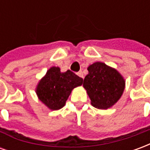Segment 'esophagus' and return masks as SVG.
Returning a JSON list of instances; mask_svg holds the SVG:
<instances>
[{
  "label": "esophagus",
  "mask_w": 150,
  "mask_h": 150,
  "mask_svg": "<svg viewBox=\"0 0 150 150\" xmlns=\"http://www.w3.org/2000/svg\"><path fill=\"white\" fill-rule=\"evenodd\" d=\"M77 75H78L80 77V78H82V79L84 78V76H83V72H82L81 71H79L78 73H77Z\"/></svg>",
  "instance_id": "esophagus-1"
}]
</instances>
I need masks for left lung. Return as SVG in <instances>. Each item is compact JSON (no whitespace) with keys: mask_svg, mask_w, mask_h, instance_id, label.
Masks as SVG:
<instances>
[{"mask_svg":"<svg viewBox=\"0 0 150 150\" xmlns=\"http://www.w3.org/2000/svg\"><path fill=\"white\" fill-rule=\"evenodd\" d=\"M83 88L86 89L91 104L99 109L111 108L121 97L125 87L123 76L116 69L104 62H96L88 67Z\"/></svg>","mask_w":150,"mask_h":150,"instance_id":"1","label":"left lung"}]
</instances>
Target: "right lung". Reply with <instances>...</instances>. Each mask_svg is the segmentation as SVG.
I'll list each match as a JSON object with an SVG mask.
<instances>
[{"label":"right lung","instance_id":"add662e5","mask_svg":"<svg viewBox=\"0 0 150 150\" xmlns=\"http://www.w3.org/2000/svg\"><path fill=\"white\" fill-rule=\"evenodd\" d=\"M83 79L67 70L60 71L58 67H52L38 83L36 93L40 100L51 110H59L66 104L71 91L81 86Z\"/></svg>","mask_w":150,"mask_h":150}]
</instances>
